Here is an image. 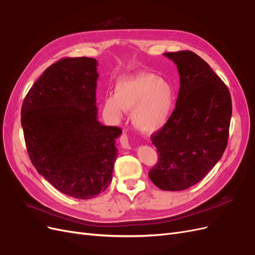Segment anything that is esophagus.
<instances>
[{
  "instance_id": "1",
  "label": "esophagus",
  "mask_w": 255,
  "mask_h": 255,
  "mask_svg": "<svg viewBox=\"0 0 255 255\" xmlns=\"http://www.w3.org/2000/svg\"><path fill=\"white\" fill-rule=\"evenodd\" d=\"M120 144L122 149H130V145L128 143V138L127 134H122L120 136Z\"/></svg>"
}]
</instances>
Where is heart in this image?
<instances>
[{
	"instance_id": "obj_1",
	"label": "heart",
	"mask_w": 255,
	"mask_h": 255,
	"mask_svg": "<svg viewBox=\"0 0 255 255\" xmlns=\"http://www.w3.org/2000/svg\"><path fill=\"white\" fill-rule=\"evenodd\" d=\"M175 103L172 85L153 73H139L120 79L115 95L105 99V109L121 119L125 111H132V122L144 134H154L170 119Z\"/></svg>"
}]
</instances>
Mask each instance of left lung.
Segmentation results:
<instances>
[{"mask_svg": "<svg viewBox=\"0 0 255 255\" xmlns=\"http://www.w3.org/2000/svg\"><path fill=\"white\" fill-rule=\"evenodd\" d=\"M164 55L176 65L180 90L167 125L151 136L158 161L150 180L161 190L187 189L201 181L225 152L232 116L226 84L191 51Z\"/></svg>", "mask_w": 255, "mask_h": 255, "instance_id": "obj_1", "label": "left lung"}]
</instances>
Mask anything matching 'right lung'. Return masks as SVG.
Returning <instances> with one entry per match:
<instances>
[{"label":"right lung","instance_id":"add662e5","mask_svg":"<svg viewBox=\"0 0 255 255\" xmlns=\"http://www.w3.org/2000/svg\"><path fill=\"white\" fill-rule=\"evenodd\" d=\"M98 61L64 58L45 69L22 104L21 125L30 161L63 194L92 199L113 179L122 130L98 120Z\"/></svg>","mask_w":255,"mask_h":255}]
</instances>
